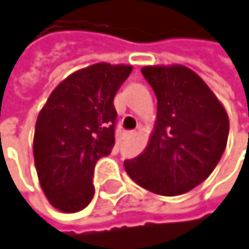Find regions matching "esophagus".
Masks as SVG:
<instances>
[{
    "mask_svg": "<svg viewBox=\"0 0 249 249\" xmlns=\"http://www.w3.org/2000/svg\"><path fill=\"white\" fill-rule=\"evenodd\" d=\"M135 135V132L134 131H128V132H125L124 137H126V138H131V137H134Z\"/></svg>",
    "mask_w": 249,
    "mask_h": 249,
    "instance_id": "esophagus-1",
    "label": "esophagus"
}]
</instances>
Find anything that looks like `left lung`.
<instances>
[{"label": "left lung", "instance_id": "left-lung-1", "mask_svg": "<svg viewBox=\"0 0 249 249\" xmlns=\"http://www.w3.org/2000/svg\"><path fill=\"white\" fill-rule=\"evenodd\" d=\"M141 72L157 96V120L144 151L124 161L125 172L156 195H183L219 163L228 114L205 80L183 65L144 66Z\"/></svg>", "mask_w": 249, "mask_h": 249}]
</instances>
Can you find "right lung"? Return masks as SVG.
I'll return each instance as SVG.
<instances>
[{
    "instance_id": "right-lung-1",
    "label": "right lung",
    "mask_w": 249,
    "mask_h": 249,
    "mask_svg": "<svg viewBox=\"0 0 249 249\" xmlns=\"http://www.w3.org/2000/svg\"><path fill=\"white\" fill-rule=\"evenodd\" d=\"M131 65L95 63L63 79L41 108L33 154L41 190L50 205L75 213L93 197V169L115 145L114 96Z\"/></svg>"
}]
</instances>
